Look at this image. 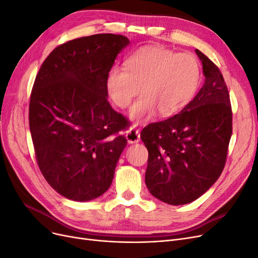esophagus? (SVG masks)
<instances>
[{"label": "esophagus", "mask_w": 258, "mask_h": 258, "mask_svg": "<svg viewBox=\"0 0 258 258\" xmlns=\"http://www.w3.org/2000/svg\"><path fill=\"white\" fill-rule=\"evenodd\" d=\"M126 139L128 141V144H136L140 140V133L139 130L136 128L135 126L131 127L127 132H126Z\"/></svg>", "instance_id": "1"}]
</instances>
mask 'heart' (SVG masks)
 Masks as SVG:
<instances>
[{
	"label": "heart",
	"instance_id": "obj_1",
	"mask_svg": "<svg viewBox=\"0 0 258 258\" xmlns=\"http://www.w3.org/2000/svg\"><path fill=\"white\" fill-rule=\"evenodd\" d=\"M200 80L201 67L194 55L150 45L130 55L125 68L112 67L107 73L106 90L119 108L127 107L141 91L130 111L131 118L138 122L155 109L161 117L182 110L192 100Z\"/></svg>",
	"mask_w": 258,
	"mask_h": 258
}]
</instances>
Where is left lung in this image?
I'll return each instance as SVG.
<instances>
[{
    "mask_svg": "<svg viewBox=\"0 0 258 258\" xmlns=\"http://www.w3.org/2000/svg\"><path fill=\"white\" fill-rule=\"evenodd\" d=\"M205 83L182 111L141 132L149 151L146 184L160 201L183 205L211 188L225 166L232 136V106L223 75L196 50Z\"/></svg>",
    "mask_w": 258,
    "mask_h": 258,
    "instance_id": "1",
    "label": "left lung"
}]
</instances>
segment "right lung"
<instances>
[{"mask_svg":"<svg viewBox=\"0 0 258 258\" xmlns=\"http://www.w3.org/2000/svg\"><path fill=\"white\" fill-rule=\"evenodd\" d=\"M130 43L98 34L67 41L50 53L31 93L30 130L38 167L62 197L90 201L109 188L127 140L126 118L107 101V73Z\"/></svg>","mask_w":258,"mask_h":258,"instance_id":"right-lung-1","label":"right lung"}]
</instances>
